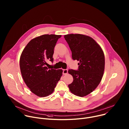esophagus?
Here are the masks:
<instances>
[{
  "label": "esophagus",
  "mask_w": 129,
  "mask_h": 129,
  "mask_svg": "<svg viewBox=\"0 0 129 129\" xmlns=\"http://www.w3.org/2000/svg\"><path fill=\"white\" fill-rule=\"evenodd\" d=\"M67 73H68V70L67 69H63V74L64 75H67Z\"/></svg>",
  "instance_id": "1"
}]
</instances>
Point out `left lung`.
Wrapping results in <instances>:
<instances>
[{
  "label": "left lung",
  "instance_id": "obj_1",
  "mask_svg": "<svg viewBox=\"0 0 129 129\" xmlns=\"http://www.w3.org/2000/svg\"><path fill=\"white\" fill-rule=\"evenodd\" d=\"M72 52V58L79 61L78 70L69 69L73 82L68 85L71 92L80 97L94 91L100 83L105 70V56L100 45L90 37L83 34L64 35Z\"/></svg>",
  "mask_w": 129,
  "mask_h": 129
}]
</instances>
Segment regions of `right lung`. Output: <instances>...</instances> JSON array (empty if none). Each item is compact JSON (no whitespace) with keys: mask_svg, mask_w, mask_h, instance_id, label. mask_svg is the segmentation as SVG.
I'll list each match as a JSON object with an SVG mask.
<instances>
[{"mask_svg":"<svg viewBox=\"0 0 129 129\" xmlns=\"http://www.w3.org/2000/svg\"><path fill=\"white\" fill-rule=\"evenodd\" d=\"M61 35H43L31 40L23 49L20 58L22 78L32 93L46 97L54 91L63 73L62 69L46 66L47 59L53 61L54 48Z\"/></svg>","mask_w":129,"mask_h":129,"instance_id":"obj_1","label":"right lung"}]
</instances>
